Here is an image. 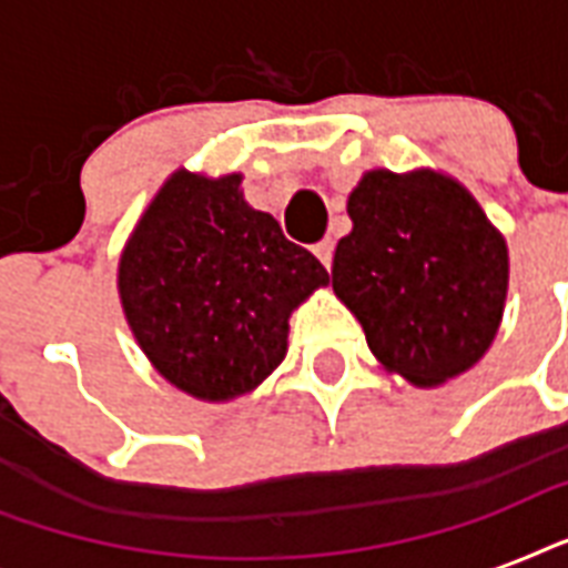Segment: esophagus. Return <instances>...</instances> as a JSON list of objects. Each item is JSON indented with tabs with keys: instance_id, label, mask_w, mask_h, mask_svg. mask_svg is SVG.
I'll use <instances>...</instances> for the list:
<instances>
[{
	"instance_id": "obj_1",
	"label": "esophagus",
	"mask_w": 568,
	"mask_h": 568,
	"mask_svg": "<svg viewBox=\"0 0 568 568\" xmlns=\"http://www.w3.org/2000/svg\"><path fill=\"white\" fill-rule=\"evenodd\" d=\"M333 250H336V244H333V241L329 239H324V241H318V244H315V256H318V262L324 267H333Z\"/></svg>"
}]
</instances>
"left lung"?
Returning <instances> with one entry per match:
<instances>
[{
	"label": "left lung",
	"mask_w": 568,
	"mask_h": 568,
	"mask_svg": "<svg viewBox=\"0 0 568 568\" xmlns=\"http://www.w3.org/2000/svg\"><path fill=\"white\" fill-rule=\"evenodd\" d=\"M333 256V292L388 372L439 386L493 345L507 297V244L475 196L433 171L365 173Z\"/></svg>",
	"instance_id": "1"
}]
</instances>
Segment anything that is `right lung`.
Masks as SVG:
<instances>
[{
    "label": "right lung",
    "mask_w": 568,
    "mask_h": 568,
    "mask_svg": "<svg viewBox=\"0 0 568 568\" xmlns=\"http://www.w3.org/2000/svg\"><path fill=\"white\" fill-rule=\"evenodd\" d=\"M241 176L176 171L120 258V301L138 345L173 386L203 400L256 388L285 356L288 315L329 276Z\"/></svg>",
    "instance_id": "right-lung-1"
}]
</instances>
